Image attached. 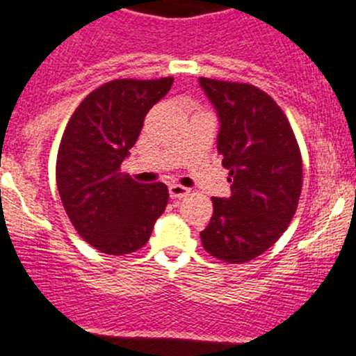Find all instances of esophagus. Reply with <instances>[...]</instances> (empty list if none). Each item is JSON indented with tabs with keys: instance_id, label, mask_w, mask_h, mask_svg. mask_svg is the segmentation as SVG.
<instances>
[{
	"instance_id": "34e87169",
	"label": "esophagus",
	"mask_w": 356,
	"mask_h": 356,
	"mask_svg": "<svg viewBox=\"0 0 356 356\" xmlns=\"http://www.w3.org/2000/svg\"><path fill=\"white\" fill-rule=\"evenodd\" d=\"M168 191H170L172 198H184L186 195H190V190H188L186 186L177 184V182H174V184L168 186Z\"/></svg>"
}]
</instances>
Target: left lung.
I'll return each instance as SVG.
<instances>
[{
    "label": "left lung",
    "mask_w": 356,
    "mask_h": 356,
    "mask_svg": "<svg viewBox=\"0 0 356 356\" xmlns=\"http://www.w3.org/2000/svg\"><path fill=\"white\" fill-rule=\"evenodd\" d=\"M220 118L218 152L229 170L230 197H213L200 232L207 254L243 264L286 232L302 195L303 165L291 124L270 95L248 83L200 78Z\"/></svg>",
    "instance_id": "1"
}]
</instances>
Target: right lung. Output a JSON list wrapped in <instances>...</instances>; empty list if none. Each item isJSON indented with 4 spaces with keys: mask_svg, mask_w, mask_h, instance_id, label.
<instances>
[{
    "mask_svg": "<svg viewBox=\"0 0 356 356\" xmlns=\"http://www.w3.org/2000/svg\"><path fill=\"white\" fill-rule=\"evenodd\" d=\"M174 78L115 79L86 95L70 117L56 158L63 209L88 245L108 255L149 241L168 204L163 182L140 184L120 172L149 110Z\"/></svg>",
    "mask_w": 356,
    "mask_h": 356,
    "instance_id": "right-lung-1",
    "label": "right lung"
}]
</instances>
